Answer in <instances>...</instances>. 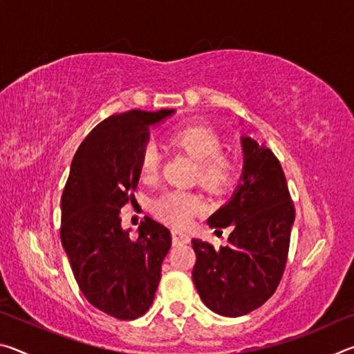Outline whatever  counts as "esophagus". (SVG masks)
<instances>
[{"instance_id": "34e87169", "label": "esophagus", "mask_w": 354, "mask_h": 354, "mask_svg": "<svg viewBox=\"0 0 354 354\" xmlns=\"http://www.w3.org/2000/svg\"><path fill=\"white\" fill-rule=\"evenodd\" d=\"M171 241H173V245L189 243L190 242V236L187 234V232H184V231L171 230Z\"/></svg>"}]
</instances>
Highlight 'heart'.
Listing matches in <instances>:
<instances>
[{
    "mask_svg": "<svg viewBox=\"0 0 354 354\" xmlns=\"http://www.w3.org/2000/svg\"><path fill=\"white\" fill-rule=\"evenodd\" d=\"M170 140L198 164V181L203 187L218 192L230 181L234 164L230 156L220 153L221 139L214 129L203 124H185L173 131ZM159 164L160 154L158 148L147 145L140 158L142 179H154L159 171ZM153 211L167 223L185 226L194 215L203 211V201L192 192L169 190L154 201Z\"/></svg>",
    "mask_w": 354,
    "mask_h": 354,
    "instance_id": "obj_1",
    "label": "heart"
}]
</instances>
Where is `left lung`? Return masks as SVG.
Instances as JSON below:
<instances>
[{
  "mask_svg": "<svg viewBox=\"0 0 354 354\" xmlns=\"http://www.w3.org/2000/svg\"><path fill=\"white\" fill-rule=\"evenodd\" d=\"M241 179L231 198L207 218L211 227H232L230 243L215 248L201 239L192 241V279L203 303L223 317L248 314L273 295L295 221L284 171L272 149L248 134L241 136Z\"/></svg>",
  "mask_w": 354,
  "mask_h": 354,
  "instance_id": "obj_1",
  "label": "left lung"
}]
</instances>
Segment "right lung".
<instances>
[{
    "label": "right lung",
    "mask_w": 354,
    "mask_h": 354,
    "mask_svg": "<svg viewBox=\"0 0 354 354\" xmlns=\"http://www.w3.org/2000/svg\"><path fill=\"white\" fill-rule=\"evenodd\" d=\"M175 109L115 113L97 124L77 148L65 184L61 241L84 297L118 320H134L153 304L171 234L149 217L139 237L122 227V209L140 179L149 128Z\"/></svg>",
    "instance_id": "obj_1"
}]
</instances>
